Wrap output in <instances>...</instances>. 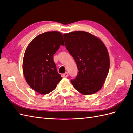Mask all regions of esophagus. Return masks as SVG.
<instances>
[{
	"mask_svg": "<svg viewBox=\"0 0 133 133\" xmlns=\"http://www.w3.org/2000/svg\"><path fill=\"white\" fill-rule=\"evenodd\" d=\"M63 76L64 78H67L68 76V73H67V72H66V73H65L64 74H63Z\"/></svg>",
	"mask_w": 133,
	"mask_h": 133,
	"instance_id": "esophagus-1",
	"label": "esophagus"
}]
</instances>
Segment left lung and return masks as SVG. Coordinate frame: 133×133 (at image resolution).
I'll use <instances>...</instances> for the list:
<instances>
[{
  "label": "left lung",
  "mask_w": 133,
  "mask_h": 133,
  "mask_svg": "<svg viewBox=\"0 0 133 133\" xmlns=\"http://www.w3.org/2000/svg\"><path fill=\"white\" fill-rule=\"evenodd\" d=\"M65 45L79 70L71 80L75 89L83 95L94 94L102 88L108 74L110 59L103 42L92 34L76 31L63 35Z\"/></svg>",
  "instance_id": "8db88e82"
}]
</instances>
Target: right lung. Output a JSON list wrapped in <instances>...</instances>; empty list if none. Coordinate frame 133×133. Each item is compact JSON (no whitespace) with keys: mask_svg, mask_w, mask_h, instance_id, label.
Instances as JSON below:
<instances>
[{"mask_svg":"<svg viewBox=\"0 0 133 133\" xmlns=\"http://www.w3.org/2000/svg\"><path fill=\"white\" fill-rule=\"evenodd\" d=\"M60 45H64L63 35L58 31H48L36 37L25 50L23 74L28 85L40 94L49 93L62 79L53 60V55Z\"/></svg>","mask_w":133,"mask_h":133,"instance_id":"add662e5","label":"right lung"}]
</instances>
